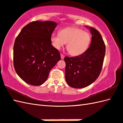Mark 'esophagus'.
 <instances>
[{
    "label": "esophagus",
    "instance_id": "34e87169",
    "mask_svg": "<svg viewBox=\"0 0 123 123\" xmlns=\"http://www.w3.org/2000/svg\"><path fill=\"white\" fill-rule=\"evenodd\" d=\"M61 59H64L65 56H64V55L61 54Z\"/></svg>",
    "mask_w": 123,
    "mask_h": 123
}]
</instances>
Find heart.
<instances>
[{
    "mask_svg": "<svg viewBox=\"0 0 123 123\" xmlns=\"http://www.w3.org/2000/svg\"><path fill=\"white\" fill-rule=\"evenodd\" d=\"M50 40L54 47L59 49L66 44L68 52L73 56L81 55L88 49L91 36L87 32L76 28H66L61 30L59 35L52 34Z\"/></svg>",
    "mask_w": 123,
    "mask_h": 123,
    "instance_id": "1",
    "label": "heart"
}]
</instances>
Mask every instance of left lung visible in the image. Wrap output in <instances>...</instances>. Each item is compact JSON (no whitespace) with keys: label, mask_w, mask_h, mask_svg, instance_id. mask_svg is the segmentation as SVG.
Returning <instances> with one entry per match:
<instances>
[{"label":"left lung","mask_w":123,"mask_h":123,"mask_svg":"<svg viewBox=\"0 0 123 123\" xmlns=\"http://www.w3.org/2000/svg\"><path fill=\"white\" fill-rule=\"evenodd\" d=\"M92 34L90 47L84 54L74 57H65V79L74 88L91 85L100 74L105 54V46L98 31L89 27Z\"/></svg>","instance_id":"obj_1"}]
</instances>
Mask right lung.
I'll use <instances>...</instances> for the list:
<instances>
[{"label":"right lung","instance_id":"obj_1","mask_svg":"<svg viewBox=\"0 0 123 123\" xmlns=\"http://www.w3.org/2000/svg\"><path fill=\"white\" fill-rule=\"evenodd\" d=\"M57 24L51 21H36L25 26L16 38L13 48L14 67L25 82L40 86L61 59L51 45V36Z\"/></svg>","mask_w":123,"mask_h":123}]
</instances>
